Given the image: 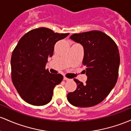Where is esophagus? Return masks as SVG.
<instances>
[{
    "mask_svg": "<svg viewBox=\"0 0 131 131\" xmlns=\"http://www.w3.org/2000/svg\"><path fill=\"white\" fill-rule=\"evenodd\" d=\"M64 80H69V79H68V78H67L66 77H65V76H64Z\"/></svg>",
    "mask_w": 131,
    "mask_h": 131,
    "instance_id": "esophagus-1",
    "label": "esophagus"
}]
</instances>
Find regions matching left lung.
Returning <instances> with one entry per match:
<instances>
[{
	"mask_svg": "<svg viewBox=\"0 0 131 131\" xmlns=\"http://www.w3.org/2000/svg\"><path fill=\"white\" fill-rule=\"evenodd\" d=\"M70 38L84 49L83 64L87 76L85 83L77 79V89L67 94L70 104L85 108L96 105L109 95L118 77L120 56L116 42L100 31L73 34Z\"/></svg>",
	"mask_w": 131,
	"mask_h": 131,
	"instance_id": "1",
	"label": "left lung"
}]
</instances>
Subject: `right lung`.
Wrapping results in <instances>:
<instances>
[{
	"instance_id": "1",
	"label": "right lung",
	"mask_w": 131,
	"mask_h": 131,
	"mask_svg": "<svg viewBox=\"0 0 131 131\" xmlns=\"http://www.w3.org/2000/svg\"><path fill=\"white\" fill-rule=\"evenodd\" d=\"M69 35L42 27L30 31L19 40L12 54V80L28 103L42 106L52 99L54 87L62 82L63 76L49 73L46 63L53 55L56 42Z\"/></svg>"
}]
</instances>
